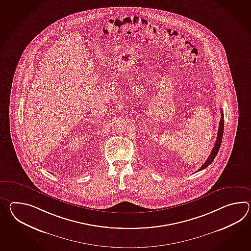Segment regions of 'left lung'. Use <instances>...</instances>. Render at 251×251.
<instances>
[{"label": "left lung", "mask_w": 251, "mask_h": 251, "mask_svg": "<svg viewBox=\"0 0 251 251\" xmlns=\"http://www.w3.org/2000/svg\"><path fill=\"white\" fill-rule=\"evenodd\" d=\"M223 118H224V114H223V111H221V121H220V123H219L217 139H216V142H215V144H214V148L212 149V152H211L209 157L207 158L205 163H204L197 171H201V170H202V169H204L205 167H208L209 165H211L212 162L214 160L215 156H216V155L218 154V151L220 150V147H221V144H222V140H223V128H224V120H223Z\"/></svg>", "instance_id": "obj_1"}]
</instances>
